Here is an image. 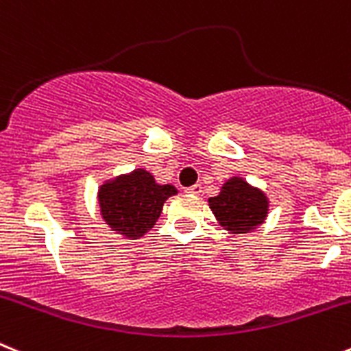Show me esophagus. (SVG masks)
Listing matches in <instances>:
<instances>
[{
	"instance_id": "34e87169",
	"label": "esophagus",
	"mask_w": 351,
	"mask_h": 351,
	"mask_svg": "<svg viewBox=\"0 0 351 351\" xmlns=\"http://www.w3.org/2000/svg\"><path fill=\"white\" fill-rule=\"evenodd\" d=\"M186 193H190V195H200L202 193V184H193V186L186 188Z\"/></svg>"
}]
</instances>
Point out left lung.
Segmentation results:
<instances>
[{
    "mask_svg": "<svg viewBox=\"0 0 351 351\" xmlns=\"http://www.w3.org/2000/svg\"><path fill=\"white\" fill-rule=\"evenodd\" d=\"M215 217L220 226L232 234H243L263 223L268 213V200L265 193L248 186L243 179L234 178L227 181L218 197L209 199Z\"/></svg>",
    "mask_w": 351,
    "mask_h": 351,
    "instance_id": "8db88e82",
    "label": "left lung"
}]
</instances>
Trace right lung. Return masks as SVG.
Instances as JSON below:
<instances>
[{
    "mask_svg": "<svg viewBox=\"0 0 351 351\" xmlns=\"http://www.w3.org/2000/svg\"><path fill=\"white\" fill-rule=\"evenodd\" d=\"M176 193V188L170 184H156L151 173L138 169L101 188V215L113 230L134 239L154 226L165 200Z\"/></svg>",
    "mask_w": 351,
    "mask_h": 351,
    "instance_id": "obj_1",
    "label": "right lung"
}]
</instances>
